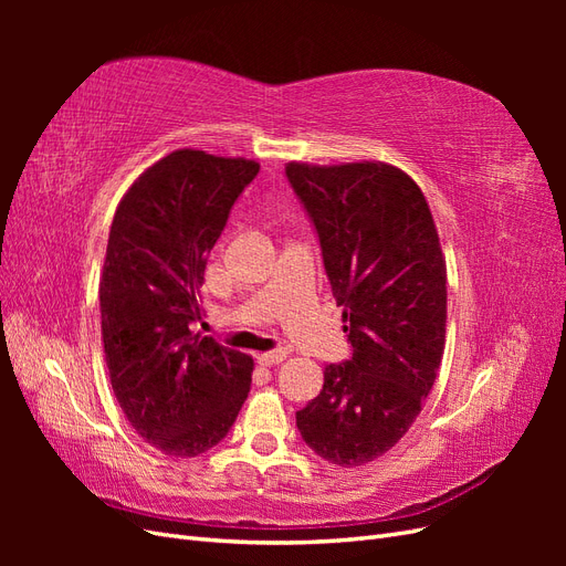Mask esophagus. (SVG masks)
I'll list each match as a JSON object with an SVG mask.
<instances>
[{
	"label": "esophagus",
	"mask_w": 566,
	"mask_h": 566,
	"mask_svg": "<svg viewBox=\"0 0 566 566\" xmlns=\"http://www.w3.org/2000/svg\"><path fill=\"white\" fill-rule=\"evenodd\" d=\"M281 361H285V352H283V349L266 352V354H260V356H256V364H260V366H266V368H271V366H279Z\"/></svg>",
	"instance_id": "1"
}]
</instances>
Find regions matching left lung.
<instances>
[{"label":"left lung","instance_id":"left-lung-1","mask_svg":"<svg viewBox=\"0 0 566 566\" xmlns=\"http://www.w3.org/2000/svg\"><path fill=\"white\" fill-rule=\"evenodd\" d=\"M285 177L316 229L352 358L323 370L297 430L316 455L358 468L420 413L443 356L447 262L418 184L385 163L302 165Z\"/></svg>","mask_w":566,"mask_h":566}]
</instances>
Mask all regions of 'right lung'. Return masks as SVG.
Returning a JSON list of instances; mask_svg holds the SVG:
<instances>
[{
	"label": "right lung",
	"instance_id": "right-lung-1",
	"mask_svg": "<svg viewBox=\"0 0 566 566\" xmlns=\"http://www.w3.org/2000/svg\"><path fill=\"white\" fill-rule=\"evenodd\" d=\"M256 172L254 160L175 150L113 217L98 287L111 385L136 434L165 455L217 447L248 399L252 358L191 325L210 250Z\"/></svg>",
	"mask_w": 566,
	"mask_h": 566
}]
</instances>
